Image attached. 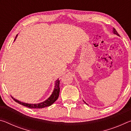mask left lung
<instances>
[{
	"instance_id": "obj_1",
	"label": "left lung",
	"mask_w": 131,
	"mask_h": 131,
	"mask_svg": "<svg viewBox=\"0 0 131 131\" xmlns=\"http://www.w3.org/2000/svg\"><path fill=\"white\" fill-rule=\"evenodd\" d=\"M113 32L114 33V34H116L117 35H118V36H119V35H118V33H117V30H116V29H115V28H113Z\"/></svg>"
}]
</instances>
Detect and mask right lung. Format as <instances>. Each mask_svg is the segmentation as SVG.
I'll list each match as a JSON object with an SVG mask.
<instances>
[{"label": "right lung", "instance_id": "obj_1", "mask_svg": "<svg viewBox=\"0 0 131 131\" xmlns=\"http://www.w3.org/2000/svg\"><path fill=\"white\" fill-rule=\"evenodd\" d=\"M17 36V35L16 36V37H15V38H16ZM59 83H60V81L59 80V79H58L57 80L55 81V88L52 95H51L49 98L44 102H43L37 103V104H28V103L21 102L17 101V99L13 98V97H12L13 99V100L16 102H17L18 103L31 108H41L47 107V106H50L51 105L52 103H54L57 100V99L58 98L59 91H60V88H59Z\"/></svg>", "mask_w": 131, "mask_h": 131}]
</instances>
